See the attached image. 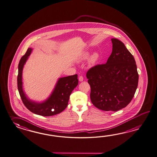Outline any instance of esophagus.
<instances>
[{
    "mask_svg": "<svg viewBox=\"0 0 157 157\" xmlns=\"http://www.w3.org/2000/svg\"><path fill=\"white\" fill-rule=\"evenodd\" d=\"M79 82H83V77L82 76H80L79 77Z\"/></svg>",
    "mask_w": 157,
    "mask_h": 157,
    "instance_id": "esophagus-1",
    "label": "esophagus"
}]
</instances>
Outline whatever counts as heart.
I'll return each mask as SVG.
<instances>
[{
	"label": "heart",
	"instance_id": "heart-1",
	"mask_svg": "<svg viewBox=\"0 0 157 157\" xmlns=\"http://www.w3.org/2000/svg\"><path fill=\"white\" fill-rule=\"evenodd\" d=\"M90 51H84L83 52H82L80 56L78 57V60L79 62H82V61H86L89 58L90 59L88 60V65L92 67L93 66H94L96 65V63L99 60V58H100V55L99 53L97 52H93L92 54L90 55Z\"/></svg>",
	"mask_w": 157,
	"mask_h": 157
}]
</instances>
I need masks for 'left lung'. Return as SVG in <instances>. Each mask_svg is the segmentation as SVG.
<instances>
[{"label":"left lung","instance_id":"8db88e82","mask_svg":"<svg viewBox=\"0 0 157 157\" xmlns=\"http://www.w3.org/2000/svg\"><path fill=\"white\" fill-rule=\"evenodd\" d=\"M112 51L106 64L86 73L93 105L105 111H117L131 102L138 87L139 75L134 56L118 39H111Z\"/></svg>","mask_w":157,"mask_h":157}]
</instances>
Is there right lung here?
Here are the masks:
<instances>
[{
  "mask_svg": "<svg viewBox=\"0 0 157 157\" xmlns=\"http://www.w3.org/2000/svg\"><path fill=\"white\" fill-rule=\"evenodd\" d=\"M32 51V48H28L18 64L17 85L23 103L31 112L36 115L51 116L60 113L67 107L70 95L78 84V75L59 78L51 94L45 101L36 102L29 99L23 89L22 73L24 65Z\"/></svg>",
  "mask_w": 157,
  "mask_h": 157,
  "instance_id": "right-lung-1",
  "label": "right lung"
}]
</instances>
